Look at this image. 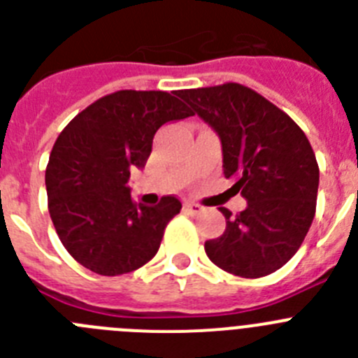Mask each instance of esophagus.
<instances>
[{
	"label": "esophagus",
	"instance_id": "1",
	"mask_svg": "<svg viewBox=\"0 0 358 358\" xmlns=\"http://www.w3.org/2000/svg\"><path fill=\"white\" fill-rule=\"evenodd\" d=\"M185 208L189 211V213H194V215H199L202 210H204V208H202L201 204H197V202H186Z\"/></svg>",
	"mask_w": 358,
	"mask_h": 358
}]
</instances>
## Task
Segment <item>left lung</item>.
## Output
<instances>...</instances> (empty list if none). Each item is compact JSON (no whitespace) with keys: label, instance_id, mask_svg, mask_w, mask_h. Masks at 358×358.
Listing matches in <instances>:
<instances>
[{"label":"left lung","instance_id":"8db88e82","mask_svg":"<svg viewBox=\"0 0 358 358\" xmlns=\"http://www.w3.org/2000/svg\"><path fill=\"white\" fill-rule=\"evenodd\" d=\"M194 115L217 132L222 169L248 206L236 217L220 208L226 231L204 243L226 273L262 278L296 255L315 215L319 166L296 122L240 84L179 91Z\"/></svg>","mask_w":358,"mask_h":358}]
</instances>
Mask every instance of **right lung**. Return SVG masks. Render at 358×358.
Instances as JSON below:
<instances>
[{
	"mask_svg": "<svg viewBox=\"0 0 358 358\" xmlns=\"http://www.w3.org/2000/svg\"><path fill=\"white\" fill-rule=\"evenodd\" d=\"M192 110L164 91H118L78 113L59 134L46 169L48 210L69 255L102 276H120L156 256L181 201L136 204L129 179L145 169L164 123Z\"/></svg>",
	"mask_w": 358,
	"mask_h": 358,
	"instance_id": "obj_1",
	"label": "right lung"
}]
</instances>
